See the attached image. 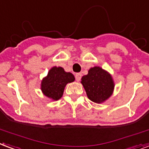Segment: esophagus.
Returning a JSON list of instances; mask_svg holds the SVG:
<instances>
[{"instance_id":"obj_1","label":"esophagus","mask_w":149,"mask_h":149,"mask_svg":"<svg viewBox=\"0 0 149 149\" xmlns=\"http://www.w3.org/2000/svg\"><path fill=\"white\" fill-rule=\"evenodd\" d=\"M81 73H77L75 74V79L77 81H79L81 80Z\"/></svg>"}]
</instances>
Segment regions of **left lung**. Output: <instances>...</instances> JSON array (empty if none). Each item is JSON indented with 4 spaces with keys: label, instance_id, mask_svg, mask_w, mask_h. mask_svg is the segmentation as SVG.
Returning <instances> with one entry per match:
<instances>
[{
    "label": "left lung",
    "instance_id": "left-lung-1",
    "mask_svg": "<svg viewBox=\"0 0 149 149\" xmlns=\"http://www.w3.org/2000/svg\"><path fill=\"white\" fill-rule=\"evenodd\" d=\"M81 83L88 98L97 104L108 100L112 94L115 87L111 75L100 67L90 68L88 74L81 78Z\"/></svg>",
    "mask_w": 149,
    "mask_h": 149
}]
</instances>
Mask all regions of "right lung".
<instances>
[{"mask_svg": "<svg viewBox=\"0 0 149 149\" xmlns=\"http://www.w3.org/2000/svg\"><path fill=\"white\" fill-rule=\"evenodd\" d=\"M74 81V76L66 72L61 67H53L41 81V89L45 96L52 100H58L63 96L66 85Z\"/></svg>", "mask_w": 149, "mask_h": 149, "instance_id": "obj_1", "label": "right lung"}]
</instances>
